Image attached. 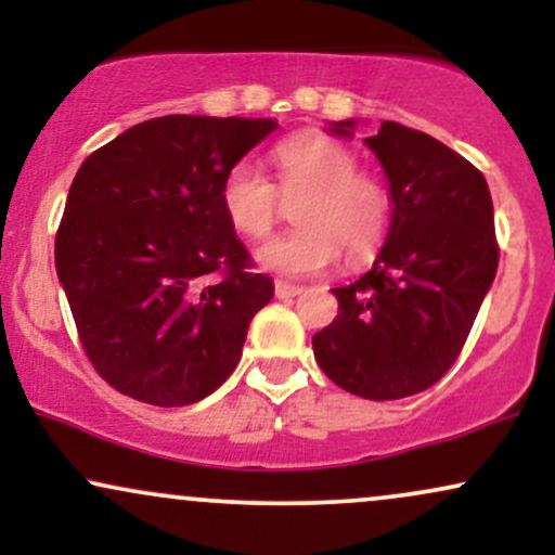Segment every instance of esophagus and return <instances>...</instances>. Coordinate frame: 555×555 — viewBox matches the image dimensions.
I'll return each mask as SVG.
<instances>
[{
  "instance_id": "1",
  "label": "esophagus",
  "mask_w": 555,
  "mask_h": 555,
  "mask_svg": "<svg viewBox=\"0 0 555 555\" xmlns=\"http://www.w3.org/2000/svg\"><path fill=\"white\" fill-rule=\"evenodd\" d=\"M273 292H276L279 299H289V297H297L299 292H302V286L289 284V282H276L273 284Z\"/></svg>"
}]
</instances>
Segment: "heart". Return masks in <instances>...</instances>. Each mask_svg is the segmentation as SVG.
Segmentation results:
<instances>
[{"label": "heart", "instance_id": "obj_1", "mask_svg": "<svg viewBox=\"0 0 555 555\" xmlns=\"http://www.w3.org/2000/svg\"><path fill=\"white\" fill-rule=\"evenodd\" d=\"M273 182L253 162H237L221 182V211L242 237L263 240L276 224L283 197L295 206L297 229L258 250L263 269L284 276L326 271L344 250L358 266L380 250L391 229L393 201L380 177L358 169V156L323 132H302L273 149Z\"/></svg>", "mask_w": 555, "mask_h": 555}]
</instances>
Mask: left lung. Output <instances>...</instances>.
<instances>
[{
    "instance_id": "obj_1",
    "label": "left lung",
    "mask_w": 555,
    "mask_h": 555,
    "mask_svg": "<svg viewBox=\"0 0 555 555\" xmlns=\"http://www.w3.org/2000/svg\"><path fill=\"white\" fill-rule=\"evenodd\" d=\"M354 122L331 130L352 135ZM391 182V229L373 269L331 289L339 315L313 336L321 371L354 397L388 401L449 373L499 269L482 171L441 140L384 122L365 140Z\"/></svg>"
}]
</instances>
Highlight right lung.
Instances as JSON below:
<instances>
[{"label":"right lung","mask_w":555,"mask_h":555,"mask_svg":"<svg viewBox=\"0 0 555 555\" xmlns=\"http://www.w3.org/2000/svg\"><path fill=\"white\" fill-rule=\"evenodd\" d=\"M273 119L169 114L82 162L54 263L95 373L154 406L195 404L232 375L273 297L221 211V182Z\"/></svg>","instance_id":"add662e5"}]
</instances>
